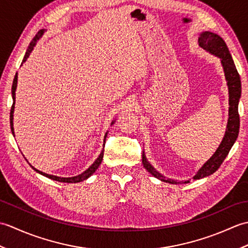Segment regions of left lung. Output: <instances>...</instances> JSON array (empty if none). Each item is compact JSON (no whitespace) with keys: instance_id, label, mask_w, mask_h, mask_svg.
Instances as JSON below:
<instances>
[{"instance_id":"obj_1","label":"left lung","mask_w":248,"mask_h":248,"mask_svg":"<svg viewBox=\"0 0 248 248\" xmlns=\"http://www.w3.org/2000/svg\"><path fill=\"white\" fill-rule=\"evenodd\" d=\"M198 44L205 51L210 52L211 54H214L220 59L222 62L226 81L228 85V93H229V118L227 123V128H226L225 136L222 140V143L218 146L214 155L204 163L203 166L197 171L196 175L193 178L202 179L212 175L213 172L217 171L222 163L226 159V156L229 154L231 147L233 146L234 141L239 135L240 129V116H239V100L241 98V78L240 75L236 70L235 65L233 62L232 57H231L228 46L226 45L222 37H219L217 34H214L212 31H202L199 34ZM143 165L148 170L152 176L160 179L161 181L168 182V183H178L171 179H166L164 176L155 170L150 163L147 160L145 154L143 152ZM188 181H184L187 183Z\"/></svg>"}]
</instances>
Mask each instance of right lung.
Segmentation results:
<instances>
[{"instance_id": "add662e5", "label": "right lung", "mask_w": 248, "mask_h": 248, "mask_svg": "<svg viewBox=\"0 0 248 248\" xmlns=\"http://www.w3.org/2000/svg\"><path fill=\"white\" fill-rule=\"evenodd\" d=\"M44 33H45V30H40V31H38V33L36 34V36L34 37L33 40L31 41V44H30V46H29L28 50H26V52H25V55H24V57H23V61H22V62H21V65H22L23 62H24L26 60H28V57L30 56L31 52L33 51L34 46H36V44H37V41H38V40L41 38V36L44 35ZM17 82H18V76H17V73H16L15 78H14V82H13V87H12L13 105H12V109H10V117H9V119H10V129H12V133H13V135H14V136H15V132H14V123H13V119H14L15 101H16V88H17ZM114 123H115V121H112V124H113ZM108 132L105 133L104 140H105V139H107ZM103 151H104V149H102L101 154H100V155L97 157V160L94 161L91 166H89V168H87V170H86L85 171L82 172L81 175H78V176H75V177L64 178V177H57V176H53V175H49V173H46V172L40 171V170H36V168L31 166V164H30V165H31V167L33 168V170H34L36 172H38V173H40V175H43V176H45V177H46V178H49V179H52V180H54V181L66 182V183H78V182H81V181L86 180L87 178L91 177V176L93 175V173L97 170V168L99 167V165H100V164H101L102 159H103Z\"/></svg>"}]
</instances>
